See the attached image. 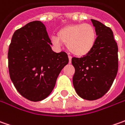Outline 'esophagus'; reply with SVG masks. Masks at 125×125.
<instances>
[{"label":"esophagus","mask_w":125,"mask_h":125,"mask_svg":"<svg viewBox=\"0 0 125 125\" xmlns=\"http://www.w3.org/2000/svg\"><path fill=\"white\" fill-rule=\"evenodd\" d=\"M68 58H69V62L71 63V61H72V56H71V55H68Z\"/></svg>","instance_id":"34e87169"}]
</instances>
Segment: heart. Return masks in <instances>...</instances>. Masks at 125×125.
Masks as SVG:
<instances>
[{"label": "heart", "mask_w": 125, "mask_h": 125, "mask_svg": "<svg viewBox=\"0 0 125 125\" xmlns=\"http://www.w3.org/2000/svg\"><path fill=\"white\" fill-rule=\"evenodd\" d=\"M97 40L94 27L90 23L71 24L62 28L58 35L51 37L57 46L66 44L72 53L78 56L86 55L93 49Z\"/></svg>", "instance_id": "obj_1"}]
</instances>
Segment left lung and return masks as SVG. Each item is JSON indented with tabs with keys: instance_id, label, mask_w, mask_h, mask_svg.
<instances>
[{
	"instance_id": "obj_1",
	"label": "left lung",
	"mask_w": 125,
	"mask_h": 125,
	"mask_svg": "<svg viewBox=\"0 0 125 125\" xmlns=\"http://www.w3.org/2000/svg\"><path fill=\"white\" fill-rule=\"evenodd\" d=\"M91 21L97 35L93 49L80 58H72L76 92L81 98L90 101L108 92L118 70V44L112 30L97 20Z\"/></svg>"
}]
</instances>
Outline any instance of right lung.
<instances>
[{"mask_svg": "<svg viewBox=\"0 0 125 125\" xmlns=\"http://www.w3.org/2000/svg\"><path fill=\"white\" fill-rule=\"evenodd\" d=\"M45 26L40 21L17 30L8 50L10 76L23 97L39 102L52 92L58 75L69 62L64 51L53 52Z\"/></svg>", "mask_w": 125, "mask_h": 125, "instance_id": "1", "label": "right lung"}]
</instances>
